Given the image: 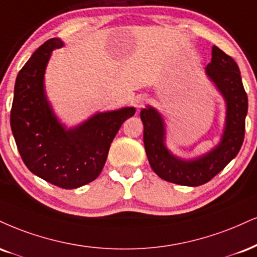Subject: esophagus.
I'll use <instances>...</instances> for the list:
<instances>
[{
	"mask_svg": "<svg viewBox=\"0 0 257 257\" xmlns=\"http://www.w3.org/2000/svg\"><path fill=\"white\" fill-rule=\"evenodd\" d=\"M145 101H146V97L142 94H139L134 98V105L138 107V109H140V107L144 106Z\"/></svg>",
	"mask_w": 257,
	"mask_h": 257,
	"instance_id": "obj_1",
	"label": "esophagus"
}]
</instances>
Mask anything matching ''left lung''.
<instances>
[{"mask_svg": "<svg viewBox=\"0 0 257 257\" xmlns=\"http://www.w3.org/2000/svg\"><path fill=\"white\" fill-rule=\"evenodd\" d=\"M206 75L214 83L226 104V116L220 141L214 148L193 159H182L166 147V126L156 107L141 110L144 145L151 168L160 178L179 185L197 187L218 175L239 152L245 132L248 97L244 91L239 68L232 57L218 46L212 48V61Z\"/></svg>", "mask_w": 257, "mask_h": 257, "instance_id": "left-lung-1", "label": "left lung"}]
</instances>
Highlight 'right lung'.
Wrapping results in <instances>:
<instances>
[{
	"mask_svg": "<svg viewBox=\"0 0 257 257\" xmlns=\"http://www.w3.org/2000/svg\"><path fill=\"white\" fill-rule=\"evenodd\" d=\"M51 38L33 52L18 74L11 126L23 162L32 174L63 189H75L100 175L110 145L135 107L97 112L81 124H62L46 97L44 75L55 49Z\"/></svg>",
	"mask_w": 257,
	"mask_h": 257,
	"instance_id": "right-lung-1",
	"label": "right lung"
}]
</instances>
